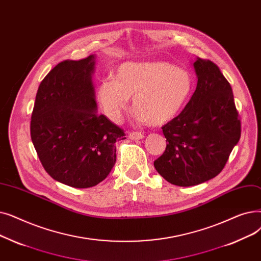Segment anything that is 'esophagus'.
<instances>
[{
  "label": "esophagus",
  "instance_id": "esophagus-1",
  "mask_svg": "<svg viewBox=\"0 0 261 261\" xmlns=\"http://www.w3.org/2000/svg\"><path fill=\"white\" fill-rule=\"evenodd\" d=\"M128 137L133 140H140V139L144 138V135L139 132H132L128 134Z\"/></svg>",
  "mask_w": 261,
  "mask_h": 261
}]
</instances>
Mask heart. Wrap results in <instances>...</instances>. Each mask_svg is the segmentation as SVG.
I'll use <instances>...</instances> for the list:
<instances>
[{
	"label": "heart",
	"mask_w": 261,
	"mask_h": 261,
	"mask_svg": "<svg viewBox=\"0 0 261 261\" xmlns=\"http://www.w3.org/2000/svg\"><path fill=\"white\" fill-rule=\"evenodd\" d=\"M192 90L193 77L188 70L168 61H141L122 64L116 79L101 82L97 97L106 116L118 122L134 95L135 118L159 126L180 114Z\"/></svg>",
	"instance_id": "1"
}]
</instances>
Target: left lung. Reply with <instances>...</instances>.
Masks as SVG:
<instances>
[{
	"label": "left lung",
	"mask_w": 261,
	"mask_h": 261,
	"mask_svg": "<svg viewBox=\"0 0 261 261\" xmlns=\"http://www.w3.org/2000/svg\"><path fill=\"white\" fill-rule=\"evenodd\" d=\"M196 89L181 113L163 127L164 154L154 167L167 181L190 187L216 177L241 136L231 87L213 61L196 58Z\"/></svg>",
	"instance_id": "8db88e82"
}]
</instances>
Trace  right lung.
<instances>
[{
    "label": "right lung",
    "mask_w": 261,
    "mask_h": 261,
    "mask_svg": "<svg viewBox=\"0 0 261 261\" xmlns=\"http://www.w3.org/2000/svg\"><path fill=\"white\" fill-rule=\"evenodd\" d=\"M94 65V55L59 63L40 83L32 114L31 137L44 170L74 188L104 180L116 164V141L126 139L97 114Z\"/></svg>",
    "instance_id": "obj_1"
}]
</instances>
